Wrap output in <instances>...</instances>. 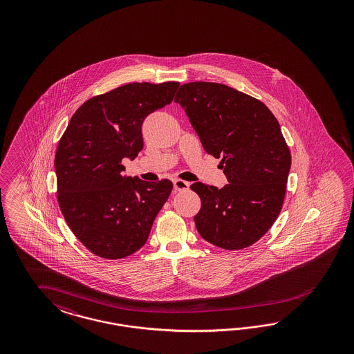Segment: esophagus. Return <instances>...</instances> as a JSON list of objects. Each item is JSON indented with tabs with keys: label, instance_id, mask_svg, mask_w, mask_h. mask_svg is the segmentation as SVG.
I'll list each match as a JSON object with an SVG mask.
<instances>
[{
	"label": "esophagus",
	"instance_id": "1",
	"mask_svg": "<svg viewBox=\"0 0 354 354\" xmlns=\"http://www.w3.org/2000/svg\"><path fill=\"white\" fill-rule=\"evenodd\" d=\"M174 188H175V191H188L189 183L184 182L182 179H176V180H174Z\"/></svg>",
	"mask_w": 354,
	"mask_h": 354
}]
</instances>
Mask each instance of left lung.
<instances>
[{
  "mask_svg": "<svg viewBox=\"0 0 354 354\" xmlns=\"http://www.w3.org/2000/svg\"><path fill=\"white\" fill-rule=\"evenodd\" d=\"M180 104L205 151L221 158L228 184L193 183L201 198L198 234L215 247H250L277 221L286 197L290 151L278 119L263 102L231 86L193 82L180 86Z\"/></svg>",
  "mask_w": 354,
  "mask_h": 354,
  "instance_id": "1",
  "label": "left lung"
}]
</instances>
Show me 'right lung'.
Wrapping results in <instances>:
<instances>
[{
	"instance_id": "1",
	"label": "right lung",
	"mask_w": 354,
	"mask_h": 354,
	"mask_svg": "<svg viewBox=\"0 0 354 354\" xmlns=\"http://www.w3.org/2000/svg\"><path fill=\"white\" fill-rule=\"evenodd\" d=\"M179 82L129 83L79 107L58 142L54 167L64 221L98 257L119 259L145 244L172 182L123 176L124 158L144 147L141 126L169 105Z\"/></svg>"
}]
</instances>
